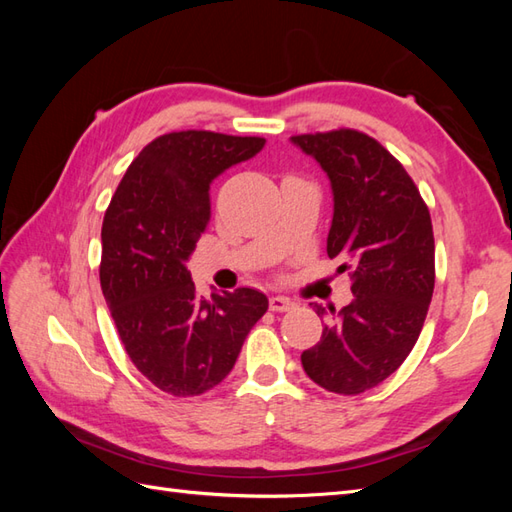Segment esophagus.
Returning <instances> with one entry per match:
<instances>
[{
    "instance_id": "esophagus-1",
    "label": "esophagus",
    "mask_w": 512,
    "mask_h": 512,
    "mask_svg": "<svg viewBox=\"0 0 512 512\" xmlns=\"http://www.w3.org/2000/svg\"><path fill=\"white\" fill-rule=\"evenodd\" d=\"M268 306L273 312H288V310L295 308V301H290L288 297H270Z\"/></svg>"
}]
</instances>
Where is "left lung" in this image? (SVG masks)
I'll list each match as a JSON object with an SVG mask.
<instances>
[{
    "label": "left lung",
    "mask_w": 512,
    "mask_h": 512,
    "mask_svg": "<svg viewBox=\"0 0 512 512\" xmlns=\"http://www.w3.org/2000/svg\"><path fill=\"white\" fill-rule=\"evenodd\" d=\"M290 140L328 173V255L352 273L354 295L339 312L314 303L328 323L301 365L323 389L356 396L394 374L418 341L436 284L431 215L405 167L372 136L336 129Z\"/></svg>",
    "instance_id": "obj_1"
}]
</instances>
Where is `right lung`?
Returning <instances> with one entry per match:
<instances>
[{
    "mask_svg": "<svg viewBox=\"0 0 512 512\" xmlns=\"http://www.w3.org/2000/svg\"><path fill=\"white\" fill-rule=\"evenodd\" d=\"M264 138L171 132L140 151L101 228V288L125 352L158 389L189 398L220 385L268 299L253 288L195 292L187 262L211 217V182Z\"/></svg>",
    "mask_w": 512,
    "mask_h": 512,
    "instance_id": "right-lung-1",
    "label": "right lung"
}]
</instances>
